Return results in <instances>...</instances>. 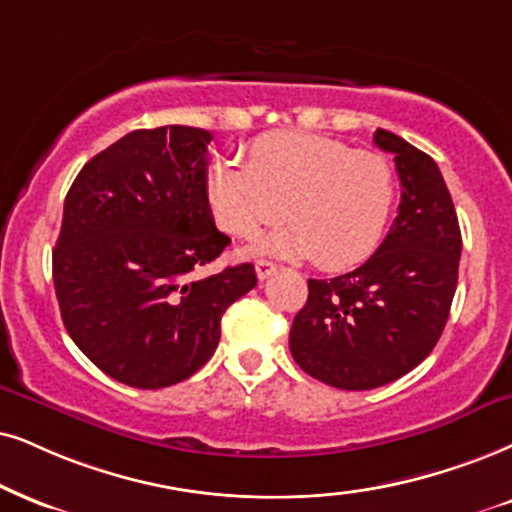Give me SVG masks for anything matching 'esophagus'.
Here are the masks:
<instances>
[{"mask_svg": "<svg viewBox=\"0 0 512 512\" xmlns=\"http://www.w3.org/2000/svg\"><path fill=\"white\" fill-rule=\"evenodd\" d=\"M255 271H257V278H260V281H264V278H269L271 274H274L276 264L269 262V260H257L255 262Z\"/></svg>", "mask_w": 512, "mask_h": 512, "instance_id": "esophagus-1", "label": "esophagus"}]
</instances>
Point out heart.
<instances>
[{
    "instance_id": "heart-1",
    "label": "heart",
    "mask_w": 512,
    "mask_h": 512,
    "mask_svg": "<svg viewBox=\"0 0 512 512\" xmlns=\"http://www.w3.org/2000/svg\"><path fill=\"white\" fill-rule=\"evenodd\" d=\"M397 181L380 153L309 132L262 134L245 148V167L217 160L205 198L219 229L255 238L286 212L288 226L260 243L264 252L312 255L321 269L364 262L390 222Z\"/></svg>"
}]
</instances>
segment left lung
<instances>
[{
	"label": "left lung",
	"mask_w": 512,
	"mask_h": 512,
	"mask_svg": "<svg viewBox=\"0 0 512 512\" xmlns=\"http://www.w3.org/2000/svg\"><path fill=\"white\" fill-rule=\"evenodd\" d=\"M401 181L390 234L359 269L309 278L290 328L295 364L338 390H373L416 368L449 319L461 262V229L442 172L428 153L378 129Z\"/></svg>",
	"instance_id": "left-lung-1"
}]
</instances>
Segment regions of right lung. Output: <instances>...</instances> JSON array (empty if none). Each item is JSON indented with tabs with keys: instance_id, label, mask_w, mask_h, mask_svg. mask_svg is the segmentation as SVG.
<instances>
[{
	"instance_id": "1",
	"label": "right lung",
	"mask_w": 512,
	"mask_h": 512,
	"mask_svg": "<svg viewBox=\"0 0 512 512\" xmlns=\"http://www.w3.org/2000/svg\"><path fill=\"white\" fill-rule=\"evenodd\" d=\"M208 129H134L94 155L63 205L54 288L63 326L84 357L118 383H181L219 345L222 314L257 286L238 264L208 278L231 238L208 198Z\"/></svg>"
}]
</instances>
